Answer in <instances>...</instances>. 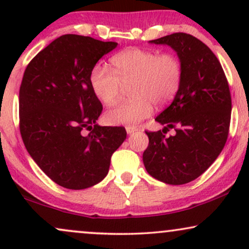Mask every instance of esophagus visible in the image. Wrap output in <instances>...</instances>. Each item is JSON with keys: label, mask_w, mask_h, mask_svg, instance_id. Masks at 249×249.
<instances>
[{"label": "esophagus", "mask_w": 249, "mask_h": 249, "mask_svg": "<svg viewBox=\"0 0 249 249\" xmlns=\"http://www.w3.org/2000/svg\"><path fill=\"white\" fill-rule=\"evenodd\" d=\"M125 128H126V132H127L128 134H131V133L136 132V131L138 130V128H137L136 126H130V125H128V126H126Z\"/></svg>", "instance_id": "obj_1"}]
</instances>
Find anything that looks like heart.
I'll list each match as a JSON object with an SVG mask.
<instances>
[{
    "label": "heart",
    "instance_id": "heart-1",
    "mask_svg": "<svg viewBox=\"0 0 249 249\" xmlns=\"http://www.w3.org/2000/svg\"><path fill=\"white\" fill-rule=\"evenodd\" d=\"M112 70L96 64L89 82L93 93L107 105L119 97L122 84H128L132 98L113 105L105 112L112 125H136L152 113L153 104L161 107L176 97L181 87L184 67L176 53L130 48L110 59Z\"/></svg>",
    "mask_w": 249,
    "mask_h": 249
}]
</instances>
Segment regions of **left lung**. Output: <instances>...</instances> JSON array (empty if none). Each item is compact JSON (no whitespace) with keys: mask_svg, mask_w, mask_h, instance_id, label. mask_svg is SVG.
<instances>
[{"mask_svg":"<svg viewBox=\"0 0 249 249\" xmlns=\"http://www.w3.org/2000/svg\"><path fill=\"white\" fill-rule=\"evenodd\" d=\"M167 44L184 67L181 87L172 104L156 118L162 131H145L148 146L142 161L150 176L182 185L201 176L224 148L232 111L230 87L219 59L205 43L176 33L150 41ZM174 128L176 134H163Z\"/></svg>","mask_w":249,"mask_h":249,"instance_id":"left-lung-1","label":"left lung"}]
</instances>
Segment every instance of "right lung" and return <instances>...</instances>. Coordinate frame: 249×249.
<instances>
[{"mask_svg": "<svg viewBox=\"0 0 249 249\" xmlns=\"http://www.w3.org/2000/svg\"><path fill=\"white\" fill-rule=\"evenodd\" d=\"M117 47L68 34L31 59L19 88V132L39 168L59 186L84 190L107 177L126 139L123 126H99L103 105L90 87L96 63Z\"/></svg>", "mask_w": 249, "mask_h": 249, "instance_id": "obj_1", "label": "right lung"}]
</instances>
